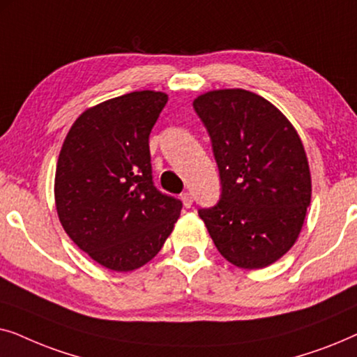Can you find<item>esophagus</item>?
I'll return each mask as SVG.
<instances>
[{
  "mask_svg": "<svg viewBox=\"0 0 357 357\" xmlns=\"http://www.w3.org/2000/svg\"><path fill=\"white\" fill-rule=\"evenodd\" d=\"M180 199H182V203H183L185 208H190L193 204V197H192V193H190V192L182 193V197H180Z\"/></svg>",
  "mask_w": 357,
  "mask_h": 357,
  "instance_id": "1",
  "label": "esophagus"
}]
</instances>
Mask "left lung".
Returning a JSON list of instances; mask_svg holds the SVG:
<instances>
[{
	"mask_svg": "<svg viewBox=\"0 0 357 357\" xmlns=\"http://www.w3.org/2000/svg\"><path fill=\"white\" fill-rule=\"evenodd\" d=\"M193 107L211 136L222 182L219 203L199 209V218L234 266H270L296 243L310 204L301 136L278 107L245 89L203 92Z\"/></svg>",
	"mask_w": 357,
	"mask_h": 357,
	"instance_id": "1",
	"label": "left lung"
}]
</instances>
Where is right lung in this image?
<instances>
[{"label":"right lung","mask_w":357,"mask_h":357,"mask_svg":"<svg viewBox=\"0 0 357 357\" xmlns=\"http://www.w3.org/2000/svg\"><path fill=\"white\" fill-rule=\"evenodd\" d=\"M135 91L89 107L63 141L55 206L73 242L107 270H138L158 255L182 203L153 185L149 133L167 104Z\"/></svg>","instance_id":"right-lung-1"}]
</instances>
